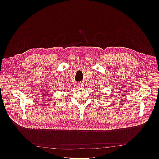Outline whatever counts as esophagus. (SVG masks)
I'll return each mask as SVG.
<instances>
[{"label":"esophagus","instance_id":"1","mask_svg":"<svg viewBox=\"0 0 159 159\" xmlns=\"http://www.w3.org/2000/svg\"><path fill=\"white\" fill-rule=\"evenodd\" d=\"M82 85H83V84H81V83H79V84H78V85L79 86V87H81V86H82Z\"/></svg>","mask_w":159,"mask_h":159}]
</instances>
